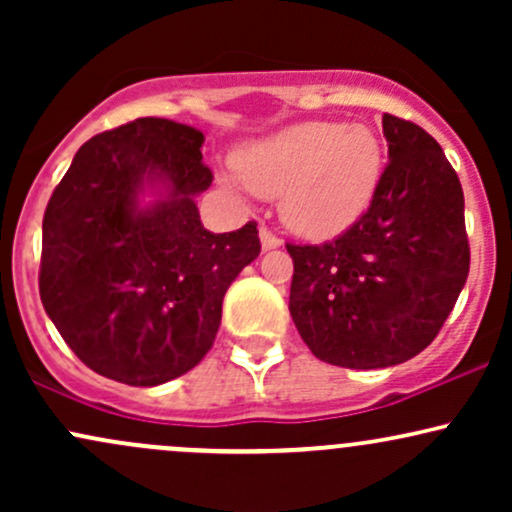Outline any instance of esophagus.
<instances>
[{"mask_svg": "<svg viewBox=\"0 0 512 512\" xmlns=\"http://www.w3.org/2000/svg\"><path fill=\"white\" fill-rule=\"evenodd\" d=\"M260 243H262V250H276L281 245V240L274 236L272 231H269V228H260Z\"/></svg>", "mask_w": 512, "mask_h": 512, "instance_id": "1", "label": "esophagus"}]
</instances>
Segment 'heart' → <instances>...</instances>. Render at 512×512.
Listing matches in <instances>:
<instances>
[{
	"instance_id": "obj_1",
	"label": "heart",
	"mask_w": 512,
	"mask_h": 512,
	"mask_svg": "<svg viewBox=\"0 0 512 512\" xmlns=\"http://www.w3.org/2000/svg\"><path fill=\"white\" fill-rule=\"evenodd\" d=\"M236 168L255 195L281 197V221L293 233L325 240L346 231L370 207L385 151L366 125L313 120L245 146Z\"/></svg>"
}]
</instances>
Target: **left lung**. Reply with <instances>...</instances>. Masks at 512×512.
Returning a JSON list of instances; mask_svg holds the SVG:
<instances>
[{"label": "left lung", "mask_w": 512, "mask_h": 512, "mask_svg": "<svg viewBox=\"0 0 512 512\" xmlns=\"http://www.w3.org/2000/svg\"><path fill=\"white\" fill-rule=\"evenodd\" d=\"M387 163L366 214L322 245H286L289 310L320 361L370 370L436 339L469 274L460 178L426 129L383 115Z\"/></svg>", "instance_id": "left-lung-1"}]
</instances>
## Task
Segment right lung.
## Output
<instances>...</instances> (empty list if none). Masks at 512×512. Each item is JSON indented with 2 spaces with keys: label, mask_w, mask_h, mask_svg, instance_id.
I'll list each match as a JSON object with an SVG mask.
<instances>
[{
  "label": "right lung",
  "mask_w": 512,
  "mask_h": 512,
  "mask_svg": "<svg viewBox=\"0 0 512 512\" xmlns=\"http://www.w3.org/2000/svg\"><path fill=\"white\" fill-rule=\"evenodd\" d=\"M202 144L163 117L96 134L45 209L40 301L69 349L117 383L154 387L195 368L228 286L262 250L255 221L231 233L199 221L195 197L214 180Z\"/></svg>",
  "instance_id": "add662e5"
}]
</instances>
